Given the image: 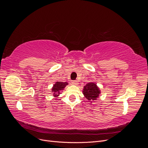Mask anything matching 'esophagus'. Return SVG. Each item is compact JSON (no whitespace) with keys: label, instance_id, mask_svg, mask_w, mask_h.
Wrapping results in <instances>:
<instances>
[{"label":"esophagus","instance_id":"34e87169","mask_svg":"<svg viewBox=\"0 0 148 148\" xmlns=\"http://www.w3.org/2000/svg\"><path fill=\"white\" fill-rule=\"evenodd\" d=\"M71 83H72V84H74V85L78 84V82L77 81H76V80H73V81H71Z\"/></svg>","mask_w":148,"mask_h":148}]
</instances>
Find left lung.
<instances>
[{"mask_svg": "<svg viewBox=\"0 0 148 148\" xmlns=\"http://www.w3.org/2000/svg\"><path fill=\"white\" fill-rule=\"evenodd\" d=\"M83 93L88 101H95L101 93L99 88L95 83H89L84 86ZM92 102V101H91Z\"/></svg>", "mask_w": 148, "mask_h": 148, "instance_id": "obj_1", "label": "left lung"}]
</instances>
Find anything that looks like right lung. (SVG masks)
I'll return each mask as SVG.
<instances>
[{
	"label": "right lung",
	"mask_w": 148,
	"mask_h": 148,
	"mask_svg": "<svg viewBox=\"0 0 148 148\" xmlns=\"http://www.w3.org/2000/svg\"><path fill=\"white\" fill-rule=\"evenodd\" d=\"M67 82H56L52 88V92H53V96L54 97H58L60 94H61L62 90L65 88V87L68 85Z\"/></svg>",
	"instance_id": "1"
}]
</instances>
